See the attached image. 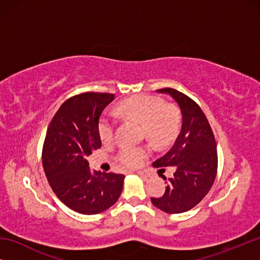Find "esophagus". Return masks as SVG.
Masks as SVG:
<instances>
[{"mask_svg":"<svg viewBox=\"0 0 260 260\" xmlns=\"http://www.w3.org/2000/svg\"><path fill=\"white\" fill-rule=\"evenodd\" d=\"M138 174L140 175V177H141V178H143V179H147V177H148V175H147L146 173H144V172H141V171H139V172H138Z\"/></svg>","mask_w":260,"mask_h":260,"instance_id":"34e87169","label":"esophagus"}]
</instances>
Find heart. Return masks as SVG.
<instances>
[{"label":"heart","mask_w":260,"mask_h":260,"mask_svg":"<svg viewBox=\"0 0 260 260\" xmlns=\"http://www.w3.org/2000/svg\"><path fill=\"white\" fill-rule=\"evenodd\" d=\"M119 114L131 118L143 126L144 132L152 142L164 144L177 134L180 126V112L173 105H165L164 101L156 96L138 95L122 101L117 107ZM116 121L104 113L99 120V135L102 142L109 143L114 138ZM147 147L125 146L117 155V161L124 167L140 165L148 156Z\"/></svg>","instance_id":"1"}]
</instances>
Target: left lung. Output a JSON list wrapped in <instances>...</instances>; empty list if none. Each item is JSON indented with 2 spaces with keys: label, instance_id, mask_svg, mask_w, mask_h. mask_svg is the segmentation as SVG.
Masks as SVG:
<instances>
[{
  "label": "left lung",
  "instance_id": "8db88e82",
  "mask_svg": "<svg viewBox=\"0 0 260 260\" xmlns=\"http://www.w3.org/2000/svg\"><path fill=\"white\" fill-rule=\"evenodd\" d=\"M169 94L182 113V126L170 151L152 162L155 167L174 166L164 195L151 197V203L166 213H182L204 199L214 182L218 170L217 143L212 128L200 105L173 88L157 89ZM166 180V178H164Z\"/></svg>",
  "mask_w": 260,
  "mask_h": 260
}]
</instances>
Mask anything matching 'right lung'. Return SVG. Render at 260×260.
Returning <instances> with one entry per match:
<instances>
[{
    "label": "right lung",
    "mask_w": 260,
    "mask_h": 260,
    "mask_svg": "<svg viewBox=\"0 0 260 260\" xmlns=\"http://www.w3.org/2000/svg\"><path fill=\"white\" fill-rule=\"evenodd\" d=\"M113 94L88 91L60 105L47 129L42 164L52 191L76 212L96 214L116 203L124 174L90 171L88 156L102 146L98 126Z\"/></svg>",
    "instance_id": "obj_1"
}]
</instances>
